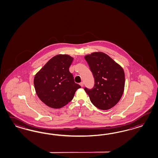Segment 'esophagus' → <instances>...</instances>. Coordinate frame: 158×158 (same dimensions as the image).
Masks as SVG:
<instances>
[{"instance_id":"obj_1","label":"esophagus","mask_w":158,"mask_h":158,"mask_svg":"<svg viewBox=\"0 0 158 158\" xmlns=\"http://www.w3.org/2000/svg\"><path fill=\"white\" fill-rule=\"evenodd\" d=\"M80 85H81V87H83V86H84V84H83V82H81V83H80Z\"/></svg>"}]
</instances>
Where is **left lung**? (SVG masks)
I'll use <instances>...</instances> for the list:
<instances>
[{"label":"left lung","instance_id":"1","mask_svg":"<svg viewBox=\"0 0 158 158\" xmlns=\"http://www.w3.org/2000/svg\"><path fill=\"white\" fill-rule=\"evenodd\" d=\"M94 78L92 89L85 88L91 102L98 109L109 110L120 101L124 90L125 73L122 66L102 52L85 56Z\"/></svg>","mask_w":158,"mask_h":158}]
</instances>
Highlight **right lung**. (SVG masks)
<instances>
[{"label":"right lung","mask_w":158,"mask_h":158,"mask_svg":"<svg viewBox=\"0 0 158 158\" xmlns=\"http://www.w3.org/2000/svg\"><path fill=\"white\" fill-rule=\"evenodd\" d=\"M73 58L56 55L35 74L34 85L39 98L53 109H60L70 102L81 86L74 81L69 68Z\"/></svg>","instance_id":"right-lung-1"}]
</instances>
